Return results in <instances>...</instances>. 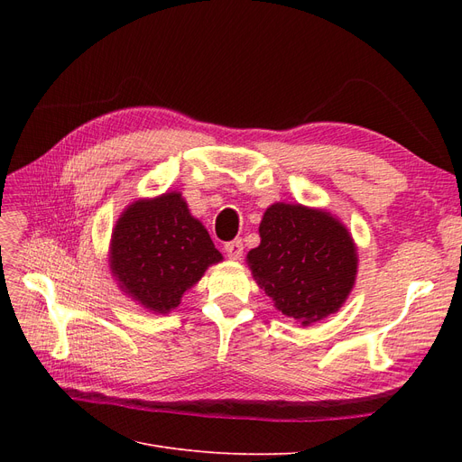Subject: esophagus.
<instances>
[{
  "instance_id": "1",
  "label": "esophagus",
  "mask_w": 462,
  "mask_h": 462,
  "mask_svg": "<svg viewBox=\"0 0 462 462\" xmlns=\"http://www.w3.org/2000/svg\"><path fill=\"white\" fill-rule=\"evenodd\" d=\"M223 250H226V254L231 258V260H239L243 256V241L241 239H235V241H229L226 243V246H223Z\"/></svg>"
}]
</instances>
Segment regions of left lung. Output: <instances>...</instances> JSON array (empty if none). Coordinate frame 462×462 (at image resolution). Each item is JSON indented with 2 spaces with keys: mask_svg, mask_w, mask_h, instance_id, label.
<instances>
[{
  "mask_svg": "<svg viewBox=\"0 0 462 462\" xmlns=\"http://www.w3.org/2000/svg\"><path fill=\"white\" fill-rule=\"evenodd\" d=\"M258 231L260 245L246 263L277 310L310 326L341 309L355 287L358 256L337 217L277 202L265 209Z\"/></svg>",
  "mask_w": 462,
  "mask_h": 462,
  "instance_id": "left-lung-1",
  "label": "left lung"
}]
</instances>
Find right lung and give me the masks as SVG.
<instances>
[{
    "label": "right lung",
    "mask_w": 462,
    "mask_h": 462,
    "mask_svg": "<svg viewBox=\"0 0 462 462\" xmlns=\"http://www.w3.org/2000/svg\"><path fill=\"white\" fill-rule=\"evenodd\" d=\"M221 260L180 192L134 200L111 233V273L125 295L153 314L177 309L185 291Z\"/></svg>",
    "instance_id": "1"
}]
</instances>
